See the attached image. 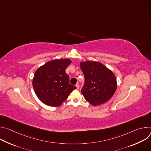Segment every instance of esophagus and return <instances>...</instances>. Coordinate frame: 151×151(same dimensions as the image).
I'll return each mask as SVG.
<instances>
[{
  "instance_id": "1",
  "label": "esophagus",
  "mask_w": 151,
  "mask_h": 151,
  "mask_svg": "<svg viewBox=\"0 0 151 151\" xmlns=\"http://www.w3.org/2000/svg\"><path fill=\"white\" fill-rule=\"evenodd\" d=\"M76 89H79V84L78 83H76Z\"/></svg>"
}]
</instances>
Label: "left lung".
<instances>
[{"mask_svg": "<svg viewBox=\"0 0 151 151\" xmlns=\"http://www.w3.org/2000/svg\"><path fill=\"white\" fill-rule=\"evenodd\" d=\"M80 67L85 77V83L81 90L85 99L93 106L109 100L117 88L114 73L98 61L81 62Z\"/></svg>", "mask_w": 151, "mask_h": 151, "instance_id": "1", "label": "left lung"}]
</instances>
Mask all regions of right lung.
Wrapping results in <instances>:
<instances>
[{
  "instance_id": "1",
  "label": "right lung",
  "mask_w": 151,
  "mask_h": 151,
  "mask_svg": "<svg viewBox=\"0 0 151 151\" xmlns=\"http://www.w3.org/2000/svg\"><path fill=\"white\" fill-rule=\"evenodd\" d=\"M71 63L69 58L53 60L36 70L33 87L43 103L52 107L60 106L76 88L69 83V76L65 71Z\"/></svg>"
}]
</instances>
